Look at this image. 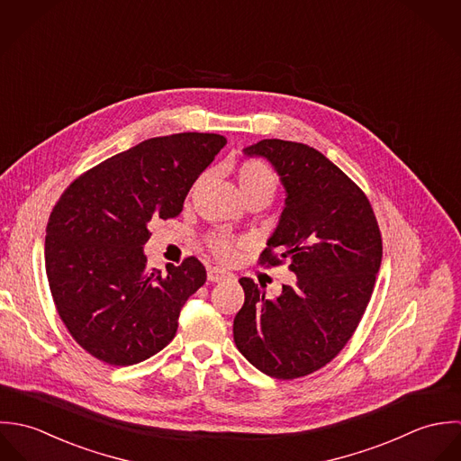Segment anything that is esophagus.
Wrapping results in <instances>:
<instances>
[{"mask_svg":"<svg viewBox=\"0 0 461 461\" xmlns=\"http://www.w3.org/2000/svg\"><path fill=\"white\" fill-rule=\"evenodd\" d=\"M206 276H208V281H212V283H219V281H224V279H235V275H231L224 269H219V267H210Z\"/></svg>","mask_w":461,"mask_h":461,"instance_id":"obj_1","label":"esophagus"}]
</instances>
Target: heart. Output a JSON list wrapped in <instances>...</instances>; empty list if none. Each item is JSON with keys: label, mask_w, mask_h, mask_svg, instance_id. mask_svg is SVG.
Returning a JSON list of instances; mask_svg holds the SVG:
<instances>
[{"label": "heart", "mask_w": 461, "mask_h": 461, "mask_svg": "<svg viewBox=\"0 0 461 461\" xmlns=\"http://www.w3.org/2000/svg\"><path fill=\"white\" fill-rule=\"evenodd\" d=\"M237 182H239L242 197L258 194V192H266L273 197L275 190H276V178H275L273 171L264 162L255 160V158L242 160L237 166ZM208 246L215 257H219L221 260H228L233 255L235 244L228 235L219 233V235H212L208 239Z\"/></svg>", "instance_id": "1"}]
</instances>
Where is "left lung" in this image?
Returning <instances> with one entry per match:
<instances>
[{
    "label": "left lung",
    "mask_w": 461,
    "mask_h": 461,
    "mask_svg": "<svg viewBox=\"0 0 461 461\" xmlns=\"http://www.w3.org/2000/svg\"><path fill=\"white\" fill-rule=\"evenodd\" d=\"M244 153L266 157L286 190L258 262L273 267L288 260L295 283L271 299L251 277H240L246 299L233 339L264 374L295 379L330 364L357 331L381 266V233L364 190L317 149L264 139Z\"/></svg>",
    "instance_id": "obj_1"
}]
</instances>
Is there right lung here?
I'll list each match as a JSON object with an SVG mask.
<instances>
[{"instance_id": "1", "label": "right lung", "mask_w": 461, "mask_h": 461, "mask_svg": "<svg viewBox=\"0 0 461 461\" xmlns=\"http://www.w3.org/2000/svg\"><path fill=\"white\" fill-rule=\"evenodd\" d=\"M226 139L175 133L148 139L69 185L46 226V275L57 312L94 358L126 367L162 351L176 335L185 301L206 281L195 257L167 273L148 269L153 217L184 210L190 186Z\"/></svg>"}]
</instances>
